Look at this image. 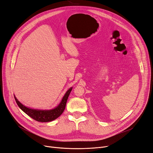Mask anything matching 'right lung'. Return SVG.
Masks as SVG:
<instances>
[{
    "instance_id": "add662e5",
    "label": "right lung",
    "mask_w": 153,
    "mask_h": 153,
    "mask_svg": "<svg viewBox=\"0 0 153 153\" xmlns=\"http://www.w3.org/2000/svg\"><path fill=\"white\" fill-rule=\"evenodd\" d=\"M72 88H69L67 91V92H65V94L62 97L61 102L59 103L57 107L49 110L35 109L26 107V106H25L18 101V99L15 96L14 98L18 106L21 108V109L26 114H27L30 117L34 119V120L42 123L51 122L52 121L55 120L56 119L59 117L62 114V112L65 109L66 102H67L68 97L72 91Z\"/></svg>"
}]
</instances>
